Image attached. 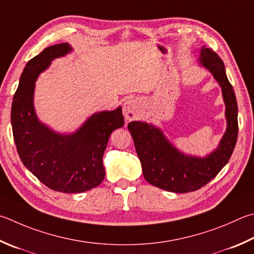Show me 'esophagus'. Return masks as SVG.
I'll use <instances>...</instances> for the list:
<instances>
[{
  "label": "esophagus",
  "mask_w": 254,
  "mask_h": 254,
  "mask_svg": "<svg viewBox=\"0 0 254 254\" xmlns=\"http://www.w3.org/2000/svg\"><path fill=\"white\" fill-rule=\"evenodd\" d=\"M123 114L127 121H133L141 118V109L136 100L130 99L123 105Z\"/></svg>",
  "instance_id": "34e87169"
}]
</instances>
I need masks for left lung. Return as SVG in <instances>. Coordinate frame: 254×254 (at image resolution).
I'll return each instance as SVG.
<instances>
[{"mask_svg":"<svg viewBox=\"0 0 254 254\" xmlns=\"http://www.w3.org/2000/svg\"><path fill=\"white\" fill-rule=\"evenodd\" d=\"M200 62L222 89L227 131L219 146L205 158L187 155L170 143L159 127L145 122L127 124L141 161L143 177L156 188L175 193L199 190L215 178L232 155L238 139V104L225 74L224 63L213 50L202 47Z\"/></svg>","mask_w":254,"mask_h":254,"instance_id":"obj_1","label":"left lung"}]
</instances>
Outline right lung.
Returning a JSON list of instances; mask_svg holds the SVG:
<instances>
[{
    "mask_svg": "<svg viewBox=\"0 0 254 254\" xmlns=\"http://www.w3.org/2000/svg\"><path fill=\"white\" fill-rule=\"evenodd\" d=\"M71 51L68 43L55 44L26 63L13 98L11 122L17 153L26 169L51 190L81 193L103 181V153L124 118L121 107L94 113L72 134H60L39 121L33 105L35 81L54 59Z\"/></svg>",
    "mask_w": 254,
    "mask_h": 254,
    "instance_id": "obj_1",
    "label": "right lung"
}]
</instances>
